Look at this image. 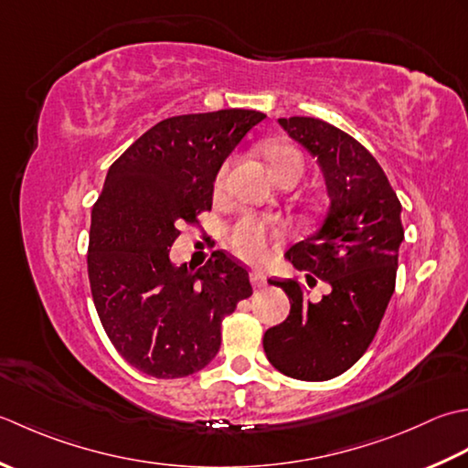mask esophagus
Returning a JSON list of instances; mask_svg holds the SVG:
<instances>
[{
  "mask_svg": "<svg viewBox=\"0 0 468 468\" xmlns=\"http://www.w3.org/2000/svg\"><path fill=\"white\" fill-rule=\"evenodd\" d=\"M250 276H252L254 287L262 289V287H266V284H269V281H266V274H264V271H261V269H252Z\"/></svg>",
  "mask_w": 468,
  "mask_h": 468,
  "instance_id": "esophagus-1",
  "label": "esophagus"
}]
</instances>
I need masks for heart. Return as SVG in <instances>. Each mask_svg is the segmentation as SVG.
<instances>
[{
    "mask_svg": "<svg viewBox=\"0 0 468 468\" xmlns=\"http://www.w3.org/2000/svg\"><path fill=\"white\" fill-rule=\"evenodd\" d=\"M271 164L274 167L276 176L289 174V171H297L301 176L303 171V157L297 149L289 145H279L271 151ZM228 171L222 169V174L218 176V186H224ZM279 236V228L272 224L261 220L254 216H244L240 222L232 228L230 234V246L236 254H240L242 259L248 261H262L269 256L272 240Z\"/></svg>",
    "mask_w": 468,
    "mask_h": 468,
    "instance_id": "obj_1",
    "label": "heart"
}]
</instances>
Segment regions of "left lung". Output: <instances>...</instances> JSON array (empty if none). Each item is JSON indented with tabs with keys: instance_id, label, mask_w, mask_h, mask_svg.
I'll return each mask as SVG.
<instances>
[{
	"instance_id": "1",
	"label": "left lung",
	"mask_w": 468,
	"mask_h": 468,
	"mask_svg": "<svg viewBox=\"0 0 468 468\" xmlns=\"http://www.w3.org/2000/svg\"><path fill=\"white\" fill-rule=\"evenodd\" d=\"M289 135L317 157L329 194L319 230L289 248L307 284L331 291L311 303L294 279H271L289 294L291 313L264 333L262 346L281 374L325 381L366 354L396 289L398 250L404 240L402 204L376 157L357 139L313 117L279 119Z\"/></svg>"
}]
</instances>
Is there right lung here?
Wrapping results in <instances>:
<instances>
[{"mask_svg":"<svg viewBox=\"0 0 468 468\" xmlns=\"http://www.w3.org/2000/svg\"><path fill=\"white\" fill-rule=\"evenodd\" d=\"M259 111L224 109L159 121L109 167L90 214L89 281L114 349L159 379L196 374L220 349L226 314L252 294L248 271L222 250L199 269L174 266L184 224L212 209L218 169Z\"/></svg>","mask_w":468,"mask_h":468,"instance_id":"right-lung-1","label":"right lung"}]
</instances>
